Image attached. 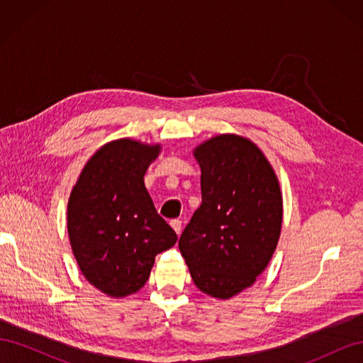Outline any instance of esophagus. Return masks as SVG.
<instances>
[{
	"instance_id": "esophagus-1",
	"label": "esophagus",
	"mask_w": 363,
	"mask_h": 363,
	"mask_svg": "<svg viewBox=\"0 0 363 363\" xmlns=\"http://www.w3.org/2000/svg\"><path fill=\"white\" fill-rule=\"evenodd\" d=\"M171 227L175 230V233H177V235L182 233V221H180V219H172Z\"/></svg>"
}]
</instances>
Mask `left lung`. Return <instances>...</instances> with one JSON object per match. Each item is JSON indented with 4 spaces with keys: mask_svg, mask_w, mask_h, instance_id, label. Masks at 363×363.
<instances>
[{
    "mask_svg": "<svg viewBox=\"0 0 363 363\" xmlns=\"http://www.w3.org/2000/svg\"><path fill=\"white\" fill-rule=\"evenodd\" d=\"M201 206L179 240L200 291L230 298L267 268L281 228V194L271 164L251 140L216 136L195 150Z\"/></svg>",
    "mask_w": 363,
    "mask_h": 363,
    "instance_id": "1",
    "label": "left lung"
}]
</instances>
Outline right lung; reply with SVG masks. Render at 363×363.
<instances>
[{
    "mask_svg": "<svg viewBox=\"0 0 363 363\" xmlns=\"http://www.w3.org/2000/svg\"><path fill=\"white\" fill-rule=\"evenodd\" d=\"M157 155V145L113 140L86 163L69 196L68 233L77 263L95 288L111 296L139 291L155 257L177 242L144 184Z\"/></svg>",
    "mask_w": 363,
    "mask_h": 363,
    "instance_id": "obj_1",
    "label": "right lung"
}]
</instances>
